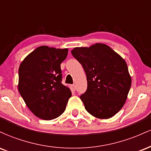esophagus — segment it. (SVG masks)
<instances>
[{
	"mask_svg": "<svg viewBox=\"0 0 151 151\" xmlns=\"http://www.w3.org/2000/svg\"><path fill=\"white\" fill-rule=\"evenodd\" d=\"M71 89L73 90V91H75L76 90L75 84H71Z\"/></svg>",
	"mask_w": 151,
	"mask_h": 151,
	"instance_id": "esophagus-1",
	"label": "esophagus"
}]
</instances>
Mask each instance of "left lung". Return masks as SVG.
<instances>
[{
    "label": "left lung",
    "instance_id": "left-lung-1",
    "mask_svg": "<svg viewBox=\"0 0 151 151\" xmlns=\"http://www.w3.org/2000/svg\"><path fill=\"white\" fill-rule=\"evenodd\" d=\"M71 52L86 75L87 89L80 96L86 110L98 119L114 116L125 104L131 85L125 60L101 43L75 47Z\"/></svg>",
    "mask_w": 151,
    "mask_h": 151
}]
</instances>
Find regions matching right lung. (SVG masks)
Returning a JSON list of instances; mask_svg holds the SVG:
<instances>
[{"label":"right lung","instance_id":"right-lung-1","mask_svg":"<svg viewBox=\"0 0 151 151\" xmlns=\"http://www.w3.org/2000/svg\"><path fill=\"white\" fill-rule=\"evenodd\" d=\"M67 53V48L40 46L19 67V92L29 109L43 120L60 116L72 96L70 88L62 84L60 65Z\"/></svg>","mask_w":151,"mask_h":151}]
</instances>
